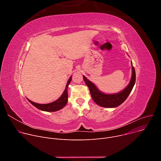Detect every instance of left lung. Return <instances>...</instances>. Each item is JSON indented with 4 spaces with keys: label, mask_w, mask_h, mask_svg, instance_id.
<instances>
[{
    "label": "left lung",
    "mask_w": 161,
    "mask_h": 161,
    "mask_svg": "<svg viewBox=\"0 0 161 161\" xmlns=\"http://www.w3.org/2000/svg\"><path fill=\"white\" fill-rule=\"evenodd\" d=\"M132 64V76L128 85L122 91L116 94H104L99 90L96 85L88 80L85 76L83 80L88 86L92 98L100 106L104 108H115L122 104L127 98L134 87L136 82V73Z\"/></svg>",
    "instance_id": "obj_1"
}]
</instances>
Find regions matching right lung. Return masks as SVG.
Returning <instances> with one entry per match:
<instances>
[{"instance_id": "obj_1", "label": "right lung", "mask_w": 161, "mask_h": 161, "mask_svg": "<svg viewBox=\"0 0 161 161\" xmlns=\"http://www.w3.org/2000/svg\"><path fill=\"white\" fill-rule=\"evenodd\" d=\"M71 79H72V76H71L69 79L68 80L65 86V88L62 96L55 101H53L52 103H48V104H39V103H36L33 101H31L29 99H27L33 106H34L36 108H37L40 110H42L44 111H48V112H53V111H58L62 109L67 103V101H68L67 88L69 85L71 83Z\"/></svg>"}]
</instances>
